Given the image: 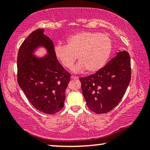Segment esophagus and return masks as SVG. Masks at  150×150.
<instances>
[{"label": "esophagus", "instance_id": "1", "mask_svg": "<svg viewBox=\"0 0 150 150\" xmlns=\"http://www.w3.org/2000/svg\"><path fill=\"white\" fill-rule=\"evenodd\" d=\"M71 79H79V77H76V76H71Z\"/></svg>", "mask_w": 150, "mask_h": 150}]
</instances>
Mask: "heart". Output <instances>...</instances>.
I'll return each mask as SVG.
<instances>
[{"instance_id": "1", "label": "heart", "mask_w": 150, "mask_h": 150, "mask_svg": "<svg viewBox=\"0 0 150 150\" xmlns=\"http://www.w3.org/2000/svg\"><path fill=\"white\" fill-rule=\"evenodd\" d=\"M112 50V42L107 34L80 32L66 40V46L56 45L54 54L61 64L67 69L72 67L77 56L79 62L72 69L73 73H79L86 69L90 73H96L105 67Z\"/></svg>"}]
</instances>
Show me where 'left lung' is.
Returning a JSON list of instances; mask_svg holds the SVG:
<instances>
[{"label":"left lung","mask_w":150,"mask_h":150,"mask_svg":"<svg viewBox=\"0 0 150 150\" xmlns=\"http://www.w3.org/2000/svg\"><path fill=\"white\" fill-rule=\"evenodd\" d=\"M130 77V55L122 51L95 75L81 78L82 93L88 108L97 114L112 110L125 93Z\"/></svg>","instance_id":"obj_1"}]
</instances>
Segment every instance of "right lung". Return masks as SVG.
<instances>
[{
  "mask_svg": "<svg viewBox=\"0 0 150 150\" xmlns=\"http://www.w3.org/2000/svg\"><path fill=\"white\" fill-rule=\"evenodd\" d=\"M47 54L38 56L39 49ZM18 83L34 107L54 115L63 107L71 75L54 54V44L44 28L32 32L20 45L17 58Z\"/></svg>",
  "mask_w": 150,
  "mask_h": 150,
  "instance_id": "obj_1",
  "label": "right lung"
}]
</instances>
